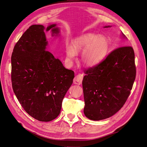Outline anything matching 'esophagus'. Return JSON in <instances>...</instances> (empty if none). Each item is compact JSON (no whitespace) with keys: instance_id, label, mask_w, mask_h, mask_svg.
Wrapping results in <instances>:
<instances>
[{"instance_id":"obj_1","label":"esophagus","mask_w":147,"mask_h":147,"mask_svg":"<svg viewBox=\"0 0 147 147\" xmlns=\"http://www.w3.org/2000/svg\"><path fill=\"white\" fill-rule=\"evenodd\" d=\"M83 78V74H78L74 79V81H73L74 83L76 84H78V85H80V84H81L82 83Z\"/></svg>"}]
</instances>
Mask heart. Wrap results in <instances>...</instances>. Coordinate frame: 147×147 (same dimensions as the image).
<instances>
[{
	"mask_svg": "<svg viewBox=\"0 0 147 147\" xmlns=\"http://www.w3.org/2000/svg\"><path fill=\"white\" fill-rule=\"evenodd\" d=\"M72 46H68L66 52L68 58L72 59L76 52L83 51L82 60L87 66H94L100 63L106 56L109 49V42L103 36L93 33L82 35L72 42Z\"/></svg>",
	"mask_w": 147,
	"mask_h": 147,
	"instance_id": "obj_1",
	"label": "heart"
}]
</instances>
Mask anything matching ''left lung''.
Returning <instances> with one entry per match:
<instances>
[{"mask_svg": "<svg viewBox=\"0 0 147 147\" xmlns=\"http://www.w3.org/2000/svg\"><path fill=\"white\" fill-rule=\"evenodd\" d=\"M136 72L135 53L130 46L116 48L101 63L86 69L82 81L86 117L98 121L119 111L130 94Z\"/></svg>", "mask_w": 147, "mask_h": 147, "instance_id": "left-lung-1", "label": "left lung"}]
</instances>
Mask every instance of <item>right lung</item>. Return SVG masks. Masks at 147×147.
Returning a JSON list of instances; mask_svg holds the SVG:
<instances>
[{"label": "right lung", "instance_id": "1", "mask_svg": "<svg viewBox=\"0 0 147 147\" xmlns=\"http://www.w3.org/2000/svg\"><path fill=\"white\" fill-rule=\"evenodd\" d=\"M59 33L56 24L46 28ZM42 25L31 26L15 44L11 57L13 90L24 110L40 121H49L60 113L74 73L46 51L48 44Z\"/></svg>", "mask_w": 147, "mask_h": 147}]
</instances>
